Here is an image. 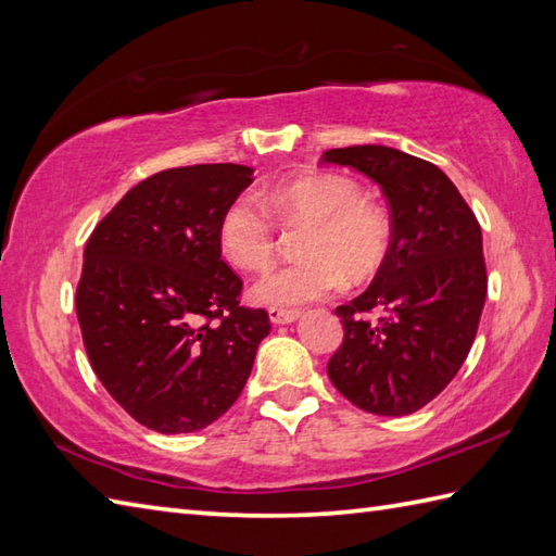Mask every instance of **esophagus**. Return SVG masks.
Returning <instances> with one entry per match:
<instances>
[{"mask_svg": "<svg viewBox=\"0 0 556 556\" xmlns=\"http://www.w3.org/2000/svg\"><path fill=\"white\" fill-rule=\"evenodd\" d=\"M299 311H293V308H269V320H271V325H289V323H296L299 320Z\"/></svg>", "mask_w": 556, "mask_h": 556, "instance_id": "34e87169", "label": "esophagus"}]
</instances>
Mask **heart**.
Segmentation results:
<instances>
[{
    "mask_svg": "<svg viewBox=\"0 0 556 556\" xmlns=\"http://www.w3.org/2000/svg\"><path fill=\"white\" fill-rule=\"evenodd\" d=\"M265 205L287 227L308 224L299 263L277 267L253 285V299L267 305H296L334 293L344 277H375L392 245L384 212L363 200L358 184L329 172L299 174L263 193ZM265 205L239 195L217 224L222 255L241 269H265L277 251V227Z\"/></svg>",
    "mask_w": 556,
    "mask_h": 556,
    "instance_id": "1",
    "label": "heart"
}]
</instances>
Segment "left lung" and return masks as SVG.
<instances>
[{
    "label": "left lung",
    "instance_id": "left-lung-1",
    "mask_svg": "<svg viewBox=\"0 0 556 556\" xmlns=\"http://www.w3.org/2000/svg\"><path fill=\"white\" fill-rule=\"evenodd\" d=\"M382 188L392 245L372 285L337 315L344 341L327 363L332 384L375 416H408L464 365L488 296L482 233L473 210L434 164L384 146L327 150ZM382 309L372 321L367 315Z\"/></svg>",
    "mask_w": 556,
    "mask_h": 556
}]
</instances>
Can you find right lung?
I'll list each match as a JSON object with an SVG mask.
<instances>
[{"mask_svg":"<svg viewBox=\"0 0 556 556\" xmlns=\"http://www.w3.org/2000/svg\"><path fill=\"white\" fill-rule=\"evenodd\" d=\"M253 184L243 164L164 169L134 186L90 233L76 313L92 370L128 416L162 434L231 408L269 334L222 260L224 207Z\"/></svg>","mask_w":556,"mask_h":556,"instance_id":"add662e5","label":"right lung"}]
</instances>
